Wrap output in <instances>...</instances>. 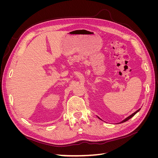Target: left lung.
Listing matches in <instances>:
<instances>
[{
    "mask_svg": "<svg viewBox=\"0 0 158 158\" xmlns=\"http://www.w3.org/2000/svg\"><path fill=\"white\" fill-rule=\"evenodd\" d=\"M140 109H138V110H137V111H136V112H135V113H132V114H131V115H130V116H129V117H128L127 118H126L125 119V120H123V121H121V123H125V122L127 121L128 120H129V119H130L131 118H132V117H133L134 115H135V114L136 113H138V111H140ZM98 118H99V117H98ZM99 118L100 119V118Z\"/></svg>",
    "mask_w": 158,
    "mask_h": 158,
    "instance_id": "1",
    "label": "left lung"
}]
</instances>
